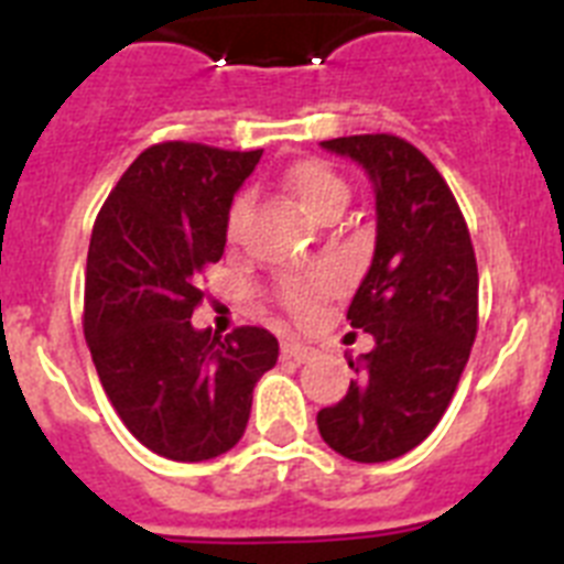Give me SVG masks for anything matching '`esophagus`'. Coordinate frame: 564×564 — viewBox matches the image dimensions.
Masks as SVG:
<instances>
[{
	"mask_svg": "<svg viewBox=\"0 0 564 564\" xmlns=\"http://www.w3.org/2000/svg\"><path fill=\"white\" fill-rule=\"evenodd\" d=\"M282 356L285 358H293V361H299V364H305L307 358L313 356V347H307V344H302V341H282Z\"/></svg>",
	"mask_w": 564,
	"mask_h": 564,
	"instance_id": "1",
	"label": "esophagus"
}]
</instances>
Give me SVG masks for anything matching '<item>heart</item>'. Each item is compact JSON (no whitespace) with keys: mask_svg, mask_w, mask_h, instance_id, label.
Returning a JSON list of instances; mask_svg holds the SVG:
<instances>
[{"mask_svg":"<svg viewBox=\"0 0 564 564\" xmlns=\"http://www.w3.org/2000/svg\"><path fill=\"white\" fill-rule=\"evenodd\" d=\"M288 188L293 192V197L299 200V206L311 214L313 220H322L327 212L333 208H344L350 200V188L347 183L333 172L327 163L318 161H305L296 163V166L288 172ZM248 212V197H239L231 206V217H228V231L237 234L239 223ZM336 288V273L333 271H318L313 276L302 279V282H293L285 288V302L293 311H305L311 302H316L318 296H325Z\"/></svg>","mask_w":564,"mask_h":564,"instance_id":"b5f03b06","label":"heart"}]
</instances>
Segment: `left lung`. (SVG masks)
<instances>
[{
    "mask_svg": "<svg viewBox=\"0 0 564 564\" xmlns=\"http://www.w3.org/2000/svg\"><path fill=\"white\" fill-rule=\"evenodd\" d=\"M322 149L358 163L376 192V251L347 311L376 344L347 358L350 390L316 423L347 460H395L435 430L475 344V248L449 186L412 143L350 134Z\"/></svg>",
    "mask_w": 564,
    "mask_h": 564,
    "instance_id": "obj_1",
    "label": "left lung"
}]
</instances>
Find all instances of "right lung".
I'll return each instance as SVG.
<instances>
[{"label":"right lung","mask_w":564,"mask_h":564,"mask_svg":"<svg viewBox=\"0 0 564 564\" xmlns=\"http://www.w3.org/2000/svg\"><path fill=\"white\" fill-rule=\"evenodd\" d=\"M262 149L149 147L98 214L84 279V336L115 412L154 455L200 463L237 446L253 387L279 358L265 327L197 330L200 273L226 251L234 194Z\"/></svg>","instance_id":"right-lung-1"}]
</instances>
